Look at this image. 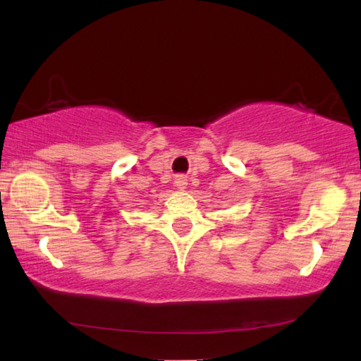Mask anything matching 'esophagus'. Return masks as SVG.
I'll return each instance as SVG.
<instances>
[{
	"label": "esophagus",
	"mask_w": 361,
	"mask_h": 361,
	"mask_svg": "<svg viewBox=\"0 0 361 361\" xmlns=\"http://www.w3.org/2000/svg\"><path fill=\"white\" fill-rule=\"evenodd\" d=\"M174 184H176L177 188H180V190H184V188L187 187V177H184V176H176Z\"/></svg>",
	"instance_id": "34e87169"
}]
</instances>
